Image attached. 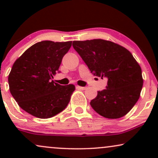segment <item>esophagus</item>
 <instances>
[{"instance_id": "34e87169", "label": "esophagus", "mask_w": 158, "mask_h": 158, "mask_svg": "<svg viewBox=\"0 0 158 158\" xmlns=\"http://www.w3.org/2000/svg\"><path fill=\"white\" fill-rule=\"evenodd\" d=\"M77 89H79V90H85L86 89V87H81V86H77Z\"/></svg>"}]
</instances>
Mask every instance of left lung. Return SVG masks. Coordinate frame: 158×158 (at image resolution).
<instances>
[{
    "label": "left lung",
    "mask_w": 158,
    "mask_h": 158,
    "mask_svg": "<svg viewBox=\"0 0 158 158\" xmlns=\"http://www.w3.org/2000/svg\"><path fill=\"white\" fill-rule=\"evenodd\" d=\"M73 47L94 75L108 79L90 106L108 119L127 114L139 99L143 79L139 64L124 47L103 39L73 41Z\"/></svg>",
    "instance_id": "1"
}]
</instances>
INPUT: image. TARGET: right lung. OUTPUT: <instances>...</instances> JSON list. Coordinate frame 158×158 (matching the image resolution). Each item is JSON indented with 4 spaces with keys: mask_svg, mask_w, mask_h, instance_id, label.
<instances>
[{
    "mask_svg": "<svg viewBox=\"0 0 158 158\" xmlns=\"http://www.w3.org/2000/svg\"><path fill=\"white\" fill-rule=\"evenodd\" d=\"M71 45L72 41L38 42L14 62L8 77L10 93L27 113L48 119L68 105L75 86L60 85L52 79Z\"/></svg>",
    "mask_w": 158,
    "mask_h": 158,
    "instance_id": "right-lung-1",
    "label": "right lung"
}]
</instances>
